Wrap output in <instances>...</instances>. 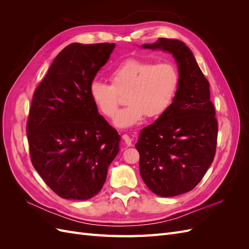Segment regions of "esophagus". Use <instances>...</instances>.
<instances>
[{
    "instance_id": "obj_1",
    "label": "esophagus",
    "mask_w": 249,
    "mask_h": 249,
    "mask_svg": "<svg viewBox=\"0 0 249 249\" xmlns=\"http://www.w3.org/2000/svg\"><path fill=\"white\" fill-rule=\"evenodd\" d=\"M123 140L124 141L125 145H127V146H131V145H132V141H133V139H132V137L130 136V135L124 134V135H123Z\"/></svg>"
}]
</instances>
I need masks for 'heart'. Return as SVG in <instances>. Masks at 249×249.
I'll return each mask as SVG.
<instances>
[{"mask_svg":"<svg viewBox=\"0 0 249 249\" xmlns=\"http://www.w3.org/2000/svg\"><path fill=\"white\" fill-rule=\"evenodd\" d=\"M112 85L94 80L90 83L89 94L101 114L111 117L125 94L127 106L117 111L113 123L120 129L139 124L147 115L158 117L175 100L179 76L170 62L155 63L145 59H127L110 73Z\"/></svg>","mask_w":249,"mask_h":249,"instance_id":"heart-1","label":"heart"}]
</instances>
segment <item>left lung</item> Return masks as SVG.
I'll use <instances>...</instances> for the list:
<instances>
[{
  "label": "left lung",
  "instance_id": "left-lung-1",
  "mask_svg": "<svg viewBox=\"0 0 249 249\" xmlns=\"http://www.w3.org/2000/svg\"><path fill=\"white\" fill-rule=\"evenodd\" d=\"M141 48L170 53L179 84L170 107L143 127L136 148L143 182L150 191L171 197L191 191L212 164L218 124L210 85L192 52L178 39L159 38Z\"/></svg>",
  "mask_w": 249,
  "mask_h": 249
}]
</instances>
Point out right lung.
Wrapping results in <instances>:
<instances>
[{
	"label": "right lung",
	"mask_w": 249,
	"mask_h": 249,
	"mask_svg": "<svg viewBox=\"0 0 249 249\" xmlns=\"http://www.w3.org/2000/svg\"><path fill=\"white\" fill-rule=\"evenodd\" d=\"M115 43H71L59 53L36 88L27 123L34 168L60 197L99 193L119 152L120 136L94 106L89 86Z\"/></svg>",
	"instance_id": "right-lung-1"
}]
</instances>
